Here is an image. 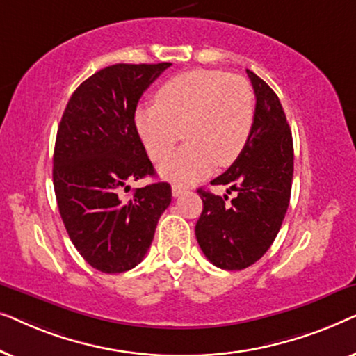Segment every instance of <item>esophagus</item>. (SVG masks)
<instances>
[{"mask_svg": "<svg viewBox=\"0 0 356 356\" xmlns=\"http://www.w3.org/2000/svg\"><path fill=\"white\" fill-rule=\"evenodd\" d=\"M172 193H173L175 197H178V196H181L183 193H186V188L181 186V184H173V186H172Z\"/></svg>", "mask_w": 356, "mask_h": 356, "instance_id": "obj_1", "label": "esophagus"}]
</instances>
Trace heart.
Masks as SVG:
<instances>
[{
  "instance_id": "obj_1",
  "label": "heart",
  "mask_w": 356,
  "mask_h": 356,
  "mask_svg": "<svg viewBox=\"0 0 356 356\" xmlns=\"http://www.w3.org/2000/svg\"><path fill=\"white\" fill-rule=\"evenodd\" d=\"M254 121V100L246 79L216 70L173 76L155 92V105L140 106L134 124L150 160L168 156L184 131L188 144L159 167L160 177L189 184L228 167L240 157Z\"/></svg>"
}]
</instances>
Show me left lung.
I'll return each mask as SVG.
<instances>
[{
  "instance_id": "obj_1",
  "label": "left lung",
  "mask_w": 356,
  "mask_h": 356,
  "mask_svg": "<svg viewBox=\"0 0 356 356\" xmlns=\"http://www.w3.org/2000/svg\"><path fill=\"white\" fill-rule=\"evenodd\" d=\"M246 72L256 95L250 139L232 167L211 181L227 184L235 197L197 189L204 204L197 243L225 270L246 269L266 254L285 218L293 179V140L279 97L259 76Z\"/></svg>"
}]
</instances>
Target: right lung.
I'll list each match as a JSON object with an SVG mask.
<instances>
[{
  "label": "right lung",
  "mask_w": 356,
  "mask_h": 356,
  "mask_svg": "<svg viewBox=\"0 0 356 356\" xmlns=\"http://www.w3.org/2000/svg\"><path fill=\"white\" fill-rule=\"evenodd\" d=\"M172 63L104 67L74 90L58 126L53 186L63 223L81 256L105 274L144 259L155 228L172 202V186L131 181L155 170L134 124L138 102Z\"/></svg>",
  "instance_id": "right-lung-1"
}]
</instances>
